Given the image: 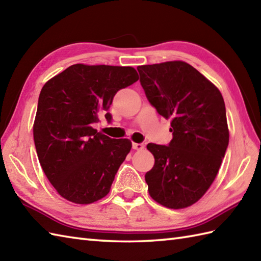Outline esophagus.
I'll return each instance as SVG.
<instances>
[{
    "mask_svg": "<svg viewBox=\"0 0 261 261\" xmlns=\"http://www.w3.org/2000/svg\"><path fill=\"white\" fill-rule=\"evenodd\" d=\"M132 148L135 149V150H138V151H140V150H142V149H145V146H143V143H132Z\"/></svg>",
    "mask_w": 261,
    "mask_h": 261,
    "instance_id": "1",
    "label": "esophagus"
}]
</instances>
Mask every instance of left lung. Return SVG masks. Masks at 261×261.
Here are the masks:
<instances>
[{
    "instance_id": "8db88e82",
    "label": "left lung",
    "mask_w": 261,
    "mask_h": 261,
    "mask_svg": "<svg viewBox=\"0 0 261 261\" xmlns=\"http://www.w3.org/2000/svg\"><path fill=\"white\" fill-rule=\"evenodd\" d=\"M149 103L170 119L168 146L148 143L154 165L146 174L150 196L168 208L196 203L212 185L229 145L222 94L185 62L137 68Z\"/></svg>"
}]
</instances>
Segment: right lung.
Listing matches in <instances>:
<instances>
[{
  "label": "right lung",
  "instance_id": "add662e5",
  "mask_svg": "<svg viewBox=\"0 0 261 261\" xmlns=\"http://www.w3.org/2000/svg\"><path fill=\"white\" fill-rule=\"evenodd\" d=\"M139 80L122 66L71 65L49 80L40 92L33 139L43 173L60 196L91 204L107 196L132 143L94 129L116 92Z\"/></svg>",
  "mask_w": 261,
  "mask_h": 261
}]
</instances>
